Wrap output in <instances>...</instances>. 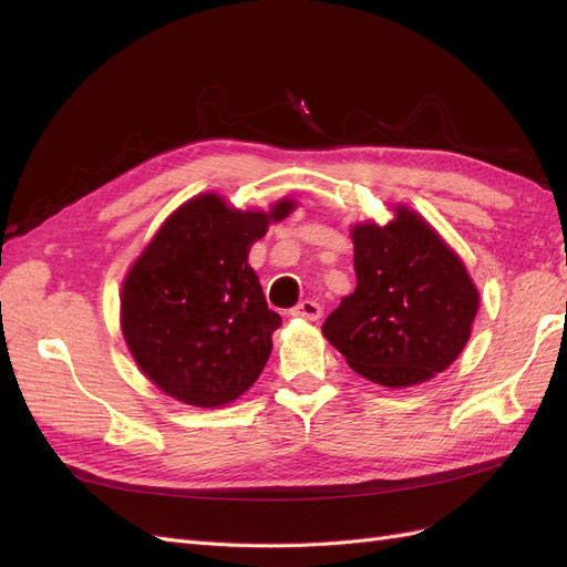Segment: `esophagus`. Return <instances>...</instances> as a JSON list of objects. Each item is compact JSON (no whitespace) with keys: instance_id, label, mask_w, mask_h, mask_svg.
<instances>
[{"instance_id":"1","label":"esophagus","mask_w":567,"mask_h":567,"mask_svg":"<svg viewBox=\"0 0 567 567\" xmlns=\"http://www.w3.org/2000/svg\"><path fill=\"white\" fill-rule=\"evenodd\" d=\"M321 315H323L321 305L315 302V300H302L298 307L290 310V317H300V319H307V321H317V319H321Z\"/></svg>"}]
</instances>
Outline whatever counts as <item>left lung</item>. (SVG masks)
<instances>
[{
	"instance_id": "8db88e82",
	"label": "left lung",
	"mask_w": 567,
	"mask_h": 567,
	"mask_svg": "<svg viewBox=\"0 0 567 567\" xmlns=\"http://www.w3.org/2000/svg\"><path fill=\"white\" fill-rule=\"evenodd\" d=\"M388 225L362 221L354 244V293L321 333L367 381L411 388L431 381L466 348L480 293L461 257L409 205Z\"/></svg>"
}]
</instances>
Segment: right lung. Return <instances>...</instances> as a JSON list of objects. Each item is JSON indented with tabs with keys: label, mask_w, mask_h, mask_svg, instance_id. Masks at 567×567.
Returning a JSON list of instances; mask_svg holds the SVG:
<instances>
[{
	"label": "right lung",
	"mask_w": 567,
	"mask_h": 567,
	"mask_svg": "<svg viewBox=\"0 0 567 567\" xmlns=\"http://www.w3.org/2000/svg\"><path fill=\"white\" fill-rule=\"evenodd\" d=\"M296 205L281 198L269 210H238L225 196L198 194L132 262L120 329L136 367L167 398L217 409L260 379L281 317L267 307L248 252Z\"/></svg>",
	"instance_id": "right-lung-1"
}]
</instances>
